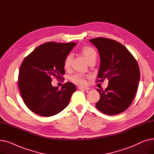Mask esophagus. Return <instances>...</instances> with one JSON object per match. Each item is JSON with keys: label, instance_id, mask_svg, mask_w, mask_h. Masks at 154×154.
<instances>
[{"label": "esophagus", "instance_id": "34e87169", "mask_svg": "<svg viewBox=\"0 0 154 154\" xmlns=\"http://www.w3.org/2000/svg\"><path fill=\"white\" fill-rule=\"evenodd\" d=\"M79 89L80 91H87L89 90V88L88 87H79Z\"/></svg>", "mask_w": 154, "mask_h": 154}]
</instances>
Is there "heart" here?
I'll return each mask as SVG.
<instances>
[{"mask_svg":"<svg viewBox=\"0 0 154 154\" xmlns=\"http://www.w3.org/2000/svg\"><path fill=\"white\" fill-rule=\"evenodd\" d=\"M82 54L85 56V57L87 60L88 62L92 60H96L97 59V52L91 47H85L81 50ZM72 56L70 54H68L65 57L63 62V66L65 69H69L71 66V62H72ZM86 75L82 74H75L71 76L70 80L72 82H74L78 85H84L85 84V78Z\"/></svg>","mask_w":154,"mask_h":154,"instance_id":"1","label":"heart"}]
</instances>
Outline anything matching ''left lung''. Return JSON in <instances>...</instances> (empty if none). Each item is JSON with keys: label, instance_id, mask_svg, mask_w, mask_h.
Returning <instances> with one entry per match:
<instances>
[{"label": "left lung", "instance_id": "8db88e82", "mask_svg": "<svg viewBox=\"0 0 154 154\" xmlns=\"http://www.w3.org/2000/svg\"><path fill=\"white\" fill-rule=\"evenodd\" d=\"M90 42L97 48L101 60L97 82L109 80L106 89H97L100 97L95 106L105 114H119L134 99L140 80L139 65L127 48L114 40L97 37Z\"/></svg>", "mask_w": 154, "mask_h": 154}]
</instances>
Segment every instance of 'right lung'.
<instances>
[{
	"instance_id": "right-lung-1",
	"label": "right lung",
	"mask_w": 154,
	"mask_h": 154,
	"mask_svg": "<svg viewBox=\"0 0 154 154\" xmlns=\"http://www.w3.org/2000/svg\"><path fill=\"white\" fill-rule=\"evenodd\" d=\"M76 45L74 42H47L23 59L18 85L26 106L35 114L50 117L60 112L69 103L75 85L67 82L60 89L51 84L53 77L63 79V60Z\"/></svg>"
}]
</instances>
